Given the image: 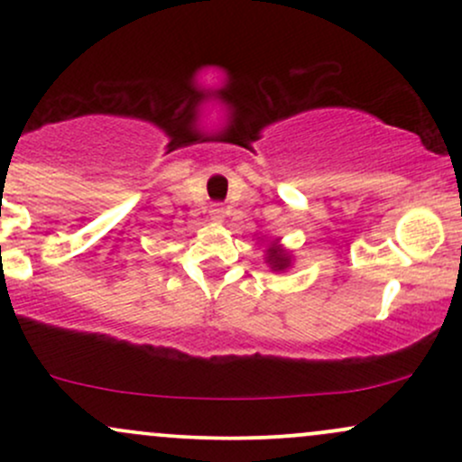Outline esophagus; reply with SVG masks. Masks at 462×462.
Here are the masks:
<instances>
[{"mask_svg":"<svg viewBox=\"0 0 462 462\" xmlns=\"http://www.w3.org/2000/svg\"><path fill=\"white\" fill-rule=\"evenodd\" d=\"M210 217H213V221H224L226 219V208H224V206H215V208L210 210Z\"/></svg>","mask_w":462,"mask_h":462,"instance_id":"esophagus-1","label":"esophagus"}]
</instances>
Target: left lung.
<instances>
[{"label": "left lung", "instance_id": "8db88e82", "mask_svg": "<svg viewBox=\"0 0 462 462\" xmlns=\"http://www.w3.org/2000/svg\"><path fill=\"white\" fill-rule=\"evenodd\" d=\"M267 263L273 272H284L286 267H291V256L278 245V243H273V245L267 249Z\"/></svg>", "mask_w": 462, "mask_h": 462}]
</instances>
